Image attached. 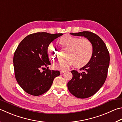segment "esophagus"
<instances>
[{
  "instance_id": "1",
  "label": "esophagus",
  "mask_w": 122,
  "mask_h": 122,
  "mask_svg": "<svg viewBox=\"0 0 122 122\" xmlns=\"http://www.w3.org/2000/svg\"><path fill=\"white\" fill-rule=\"evenodd\" d=\"M65 72H66V71H65V70H61L60 71L61 74H63V73Z\"/></svg>"
}]
</instances>
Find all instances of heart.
<instances>
[{"instance_id": "heart-1", "label": "heart", "mask_w": 122, "mask_h": 122, "mask_svg": "<svg viewBox=\"0 0 122 122\" xmlns=\"http://www.w3.org/2000/svg\"><path fill=\"white\" fill-rule=\"evenodd\" d=\"M59 43L69 48L67 58L60 59L54 63L53 67L57 70H65L71 67L75 63L81 67L87 64L91 59L93 54V46L87 38L79 39L78 37L66 35L61 37ZM56 47L51 43L47 47V52L50 58L54 60L57 55Z\"/></svg>"}]
</instances>
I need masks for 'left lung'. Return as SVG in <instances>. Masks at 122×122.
<instances>
[{
  "mask_svg": "<svg viewBox=\"0 0 122 122\" xmlns=\"http://www.w3.org/2000/svg\"><path fill=\"white\" fill-rule=\"evenodd\" d=\"M73 36L87 38L93 46V54L90 61L80 69L81 72L72 70V78L68 83V88L73 96L84 99L98 91L107 76L109 66V53L105 43L98 35L90 31L70 33Z\"/></svg>",
  "mask_w": 122,
  "mask_h": 122,
  "instance_id": "1",
  "label": "left lung"
}]
</instances>
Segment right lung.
<instances>
[{"mask_svg":"<svg viewBox=\"0 0 122 122\" xmlns=\"http://www.w3.org/2000/svg\"><path fill=\"white\" fill-rule=\"evenodd\" d=\"M62 34L37 32L25 37L17 46L13 57L15 76L17 83L27 93L38 96L51 87L59 70H50L47 54L50 44ZM45 67L47 69L41 72Z\"/></svg>","mask_w":122,"mask_h":122,"instance_id":"1","label":"right lung"}]
</instances>
